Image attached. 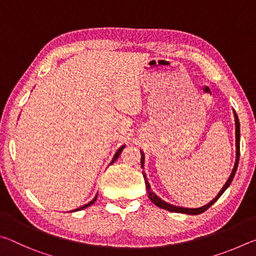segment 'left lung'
Wrapping results in <instances>:
<instances>
[{
	"label": "left lung",
	"mask_w": 256,
	"mask_h": 256,
	"mask_svg": "<svg viewBox=\"0 0 256 256\" xmlns=\"http://www.w3.org/2000/svg\"><path fill=\"white\" fill-rule=\"evenodd\" d=\"M235 124H236V162H235V166H234V170L232 172V175L229 176L228 180L226 182V184L224 185L222 190H220V192L218 193V196H216L214 200H212L211 202L208 203V204L203 206L201 208H196V209H188V208H182V206H172L170 204V203L164 202L162 200H160V198L156 196V194L151 190L150 188V185H149V182L146 180V174L144 172H142L144 174V182H146V192H148V196L151 201H152L156 206L162 208V209H164V210H168V211H172V212H178V214H202V212H204L206 210L209 209V208L214 204V203L218 200V198L222 196V193L224 192V190H227V188L229 185H230V183L234 180V176H235L236 174V170H237V167H238V162H240V120H238V118L235 112ZM144 156L142 154L141 152V166L144 167Z\"/></svg>",
	"instance_id": "8db88e82"
}]
</instances>
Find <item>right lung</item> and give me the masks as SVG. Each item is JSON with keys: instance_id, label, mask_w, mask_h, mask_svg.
Instances as JSON below:
<instances>
[{"instance_id": "1", "label": "right lung", "mask_w": 256, "mask_h": 256, "mask_svg": "<svg viewBox=\"0 0 256 256\" xmlns=\"http://www.w3.org/2000/svg\"><path fill=\"white\" fill-rule=\"evenodd\" d=\"M123 148H124V146H120V148L118 149V152H116V154L114 156V158H112V162L110 164H112V162H115V160L118 158V156L120 154V152H122V150H123ZM96 200H97V196H94V200H92V201H90V202L88 203V204H84V206H80V208H78V209H76V210H73V212H74V211H78V210H82V209H86V208H88L89 206H92V204H94V201H96ZM71 212H72V211H71Z\"/></svg>"}]
</instances>
